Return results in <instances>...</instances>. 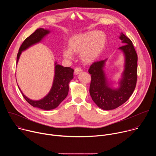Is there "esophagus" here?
I'll use <instances>...</instances> for the list:
<instances>
[{
    "label": "esophagus",
    "instance_id": "34e87169",
    "mask_svg": "<svg viewBox=\"0 0 156 156\" xmlns=\"http://www.w3.org/2000/svg\"><path fill=\"white\" fill-rule=\"evenodd\" d=\"M81 72H82V70H81V69L80 68V67H76V68L75 69V73L76 75H78V73H80Z\"/></svg>",
    "mask_w": 156,
    "mask_h": 156
}]
</instances>
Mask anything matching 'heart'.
Instances as JSON below:
<instances>
[{"label": "heart", "instance_id": "obj_1", "mask_svg": "<svg viewBox=\"0 0 156 156\" xmlns=\"http://www.w3.org/2000/svg\"><path fill=\"white\" fill-rule=\"evenodd\" d=\"M107 36L101 31H88L77 34L69 40V49L63 51L65 58L73 59V54H79L81 62L85 64L94 62L104 49Z\"/></svg>", "mask_w": 156, "mask_h": 156}]
</instances>
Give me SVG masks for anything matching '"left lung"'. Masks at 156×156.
Masks as SVG:
<instances>
[{
	"mask_svg": "<svg viewBox=\"0 0 156 156\" xmlns=\"http://www.w3.org/2000/svg\"><path fill=\"white\" fill-rule=\"evenodd\" d=\"M120 39L125 45L119 49L125 55V70L118 89L109 86L104 72L107 59L94 62L88 72L91 75L90 93L93 101L103 110L115 109L124 104L134 91L137 81L138 55L132 41L123 33Z\"/></svg>",
	"mask_w": 156,
	"mask_h": 156,
	"instance_id": "1",
	"label": "left lung"
}]
</instances>
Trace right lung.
<instances>
[{"mask_svg": "<svg viewBox=\"0 0 156 156\" xmlns=\"http://www.w3.org/2000/svg\"><path fill=\"white\" fill-rule=\"evenodd\" d=\"M49 33V30L38 28L25 39L19 49L16 57V63H18L22 51H25L33 44L40 42L44 36ZM73 69L70 67H63V66L55 63V75L51 90L46 96L41 100H31L20 91L25 100L32 106L46 110L54 109L57 107L67 96L69 90V84L73 78ZM18 88L20 89L19 87Z\"/></svg>", "mask_w": 156, "mask_h": 156, "instance_id": "1", "label": "right lung"}]
</instances>
